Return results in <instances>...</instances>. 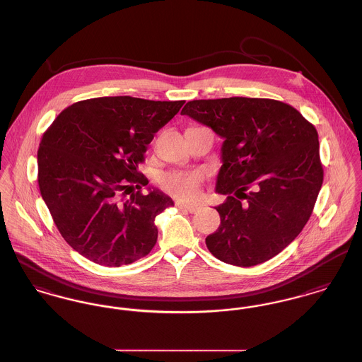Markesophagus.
I'll use <instances>...</instances> for the list:
<instances>
[{
    "mask_svg": "<svg viewBox=\"0 0 362 362\" xmlns=\"http://www.w3.org/2000/svg\"><path fill=\"white\" fill-rule=\"evenodd\" d=\"M175 206L178 207V209H181V210H185V211H189V213H196L200 207L199 206H196V204H187V203H182V202H177L175 203Z\"/></svg>",
    "mask_w": 362,
    "mask_h": 362,
    "instance_id": "1",
    "label": "esophagus"
}]
</instances>
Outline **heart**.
<instances>
[{
	"instance_id": "obj_1",
	"label": "heart",
	"mask_w": 362,
	"mask_h": 362,
	"mask_svg": "<svg viewBox=\"0 0 362 362\" xmlns=\"http://www.w3.org/2000/svg\"><path fill=\"white\" fill-rule=\"evenodd\" d=\"M160 185L168 192L180 199H193L202 182V174L197 171H168L159 177Z\"/></svg>"
}]
</instances>
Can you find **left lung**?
<instances>
[{
	"label": "left lung",
	"instance_id": "1",
	"mask_svg": "<svg viewBox=\"0 0 362 362\" xmlns=\"http://www.w3.org/2000/svg\"><path fill=\"white\" fill-rule=\"evenodd\" d=\"M223 139L216 191L221 225L206 238L230 265L255 266L302 232L322 185L318 134L283 101L229 97L188 101L181 111Z\"/></svg>",
	"mask_w": 362,
	"mask_h": 362
}]
</instances>
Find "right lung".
<instances>
[{
	"label": "right lung",
	"instance_id": "add662e5",
	"mask_svg": "<svg viewBox=\"0 0 362 362\" xmlns=\"http://www.w3.org/2000/svg\"><path fill=\"white\" fill-rule=\"evenodd\" d=\"M137 97H97L63 110L38 149V185L60 235L103 266L129 265L158 240L155 218L173 206L159 189L141 192L146 145L184 105ZM138 182L127 199L121 191ZM126 192V191H124Z\"/></svg>",
	"mask_w": 362,
	"mask_h": 362
}]
</instances>
